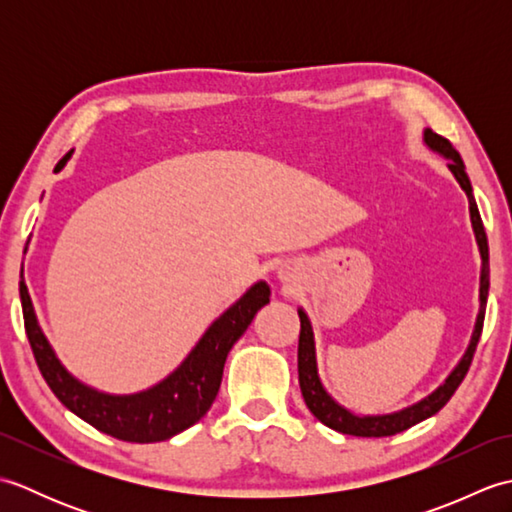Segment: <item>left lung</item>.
<instances>
[{"mask_svg":"<svg viewBox=\"0 0 512 512\" xmlns=\"http://www.w3.org/2000/svg\"><path fill=\"white\" fill-rule=\"evenodd\" d=\"M424 143H427L433 151H438L444 158L449 160V169L453 171L455 180L460 182V187L464 189L466 198H469V209H471V222H473V231L477 246H480V255H482V277H480V314H477V323H475V332L471 336V345L466 354L462 356L460 365L453 369L451 376L444 380V385H440L431 396L420 400L418 405L402 409L398 413H389V416H354L347 409L328 396V391L323 389L319 374H317V356H314V336H312V325L306 317V312L299 310V319H301V332H299V387L303 400H306L308 409L314 413V418L321 420L325 427H330L339 433H347V436H358V438H385V436H396V433L405 431L413 424H418L422 420L431 418L433 413H438L451 396L455 394V389L460 387L464 380L466 372H469L475 347L480 343L482 328H484V312H486V299H488V242H486V231L482 224L480 211H477V204L473 198V187L471 180L466 176L464 162L460 158L458 151L449 143L447 138L433 132V129H424Z\"/></svg>","mask_w":512,"mask_h":512,"instance_id":"left-lung-1","label":"left lung"}]
</instances>
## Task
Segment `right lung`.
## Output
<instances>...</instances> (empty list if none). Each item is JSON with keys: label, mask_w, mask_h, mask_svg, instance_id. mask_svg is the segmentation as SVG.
Listing matches in <instances>:
<instances>
[{"label": "right lung", "mask_w": 512, "mask_h": 512, "mask_svg": "<svg viewBox=\"0 0 512 512\" xmlns=\"http://www.w3.org/2000/svg\"><path fill=\"white\" fill-rule=\"evenodd\" d=\"M70 156L72 151L57 162L54 171H61ZM19 297L30 350L52 394L81 420L107 436L145 444L169 440L176 433L189 429L211 409L220 391L226 356L239 336L246 332L255 314L270 301V288L266 281L255 284L204 332L200 343L193 347V352L184 358L176 372L160 385L134 396L101 394L65 372L46 336L39 330L24 277L19 281Z\"/></svg>", "instance_id": "1"}]
</instances>
